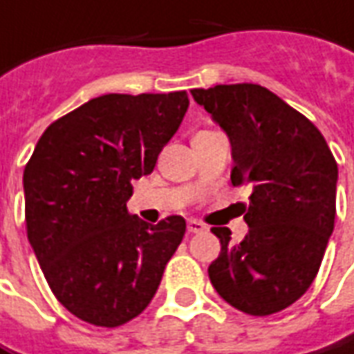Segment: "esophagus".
Wrapping results in <instances>:
<instances>
[{
  "label": "esophagus",
  "mask_w": 354,
  "mask_h": 354,
  "mask_svg": "<svg viewBox=\"0 0 354 354\" xmlns=\"http://www.w3.org/2000/svg\"><path fill=\"white\" fill-rule=\"evenodd\" d=\"M205 225L203 223H199L196 218H192V221H187V230L192 232V234H197V232H203L205 230Z\"/></svg>",
  "instance_id": "34e87169"
}]
</instances>
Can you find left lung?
<instances>
[{
  "instance_id": "1",
  "label": "left lung",
  "mask_w": 354,
  "mask_h": 354,
  "mask_svg": "<svg viewBox=\"0 0 354 354\" xmlns=\"http://www.w3.org/2000/svg\"><path fill=\"white\" fill-rule=\"evenodd\" d=\"M192 96L230 141L232 186L252 189L240 244L227 227L211 228L221 254L209 279L240 312H281L318 275L335 223L337 162L318 127L266 86L217 85Z\"/></svg>"
}]
</instances>
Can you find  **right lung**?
Masks as SVG:
<instances>
[{"label":"right lung","mask_w":354,"mask_h":354,"mask_svg":"<svg viewBox=\"0 0 354 354\" xmlns=\"http://www.w3.org/2000/svg\"><path fill=\"white\" fill-rule=\"evenodd\" d=\"M187 106L186 91L98 96L48 127L26 162L28 242L52 292L83 322L118 328L139 316L184 238L182 217L149 225L126 203Z\"/></svg>","instance_id":"right-lung-1"}]
</instances>
